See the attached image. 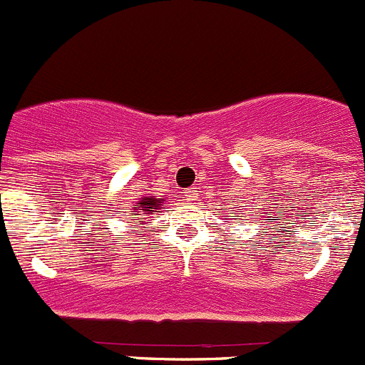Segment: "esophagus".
Returning <instances> with one entry per match:
<instances>
[{
	"instance_id": "34e87169",
	"label": "esophagus",
	"mask_w": 365,
	"mask_h": 365,
	"mask_svg": "<svg viewBox=\"0 0 365 365\" xmlns=\"http://www.w3.org/2000/svg\"><path fill=\"white\" fill-rule=\"evenodd\" d=\"M198 193H197V187H187L186 191H184V198H186L187 202H193L197 200Z\"/></svg>"
}]
</instances>
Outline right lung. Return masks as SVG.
I'll use <instances>...</instances> for the list:
<instances>
[{
    "mask_svg": "<svg viewBox=\"0 0 365 365\" xmlns=\"http://www.w3.org/2000/svg\"><path fill=\"white\" fill-rule=\"evenodd\" d=\"M140 204V207H142V211H143V215H154V212H160L158 211V209H161V198H154V197H143L142 200L138 202ZM140 211H133L131 215L133 216H136L138 215ZM138 225H142V223H136L135 227H133V229H136V227Z\"/></svg>",
    "mask_w": 365,
    "mask_h": 365,
    "instance_id": "right-lung-1",
    "label": "right lung"
}]
</instances>
